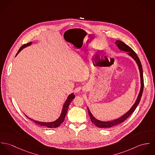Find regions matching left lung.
<instances>
[{
	"label": "left lung",
	"instance_id": "8db88e82",
	"mask_svg": "<svg viewBox=\"0 0 155 155\" xmlns=\"http://www.w3.org/2000/svg\"><path fill=\"white\" fill-rule=\"evenodd\" d=\"M115 44L117 45V46L118 47V48L121 50V51H126L128 52V55H129L130 56H131L133 59L135 61V62L137 63L138 68H139V71H140V79H141V88H140V91L139 92V94L137 97V98L135 101V103L134 104L132 107L130 109V110L128 111L125 114H124L122 116H121L120 117L111 120V121H107V122H104V121H101L99 120L98 119H97L95 117H94L93 116V115L92 114V113H91V111L89 110L88 107V111L89 115V117L91 118V122L95 124L97 127H99V128H110L114 125H118L122 122H123L124 120H125L135 110L136 107H137V106L138 105L141 96H142V94L143 92V89H144V79H143V68L140 62V60L139 59V58L138 57L137 55L135 54V52L133 51V49L127 45L125 44V43H124L123 42L120 41H116Z\"/></svg>",
	"mask_w": 155,
	"mask_h": 155
}]
</instances>
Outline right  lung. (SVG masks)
Segmentation results:
<instances>
[{
	"mask_svg": "<svg viewBox=\"0 0 155 155\" xmlns=\"http://www.w3.org/2000/svg\"><path fill=\"white\" fill-rule=\"evenodd\" d=\"M32 44V42H29V43H27L26 44L23 45L20 48V49L18 50V52L16 54V56L17 55V54L22 50L23 48L28 46H30V45ZM75 97V95H74L73 93L70 94L68 97H67V99L65 102V103L63 105V110L61 111V114L60 115V116L54 122H39V121H37V120H33L32 119L28 117V116H27L29 119L33 120L35 123H36V124L38 125H41V126H44V127H46L47 128H57L58 127L64 120V119H65V117H66V115L67 112L68 110V106L71 103V101L73 100V98Z\"/></svg>",
	"mask_w": 155,
	"mask_h": 155,
	"instance_id": "add662e5",
	"label": "right lung"
}]
</instances>
